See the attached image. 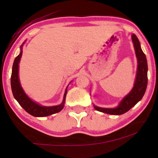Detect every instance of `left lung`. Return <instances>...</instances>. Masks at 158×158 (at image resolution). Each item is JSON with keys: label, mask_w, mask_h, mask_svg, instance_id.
I'll use <instances>...</instances> for the list:
<instances>
[{"label": "left lung", "mask_w": 158, "mask_h": 158, "mask_svg": "<svg viewBox=\"0 0 158 158\" xmlns=\"http://www.w3.org/2000/svg\"><path fill=\"white\" fill-rule=\"evenodd\" d=\"M132 41L134 43L135 53L137 58V63H138L137 77H136L133 89L126 97L123 98L120 104L116 108H103L94 106V108L97 110L112 115H120L125 114L131 109L132 107L135 106L139 100H141L144 95L148 83L147 60H146V55L141 50L139 40L135 34L132 35Z\"/></svg>", "instance_id": "8db88e82"}]
</instances>
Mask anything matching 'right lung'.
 <instances>
[{"instance_id": "1", "label": "right lung", "mask_w": 158, "mask_h": 158, "mask_svg": "<svg viewBox=\"0 0 158 158\" xmlns=\"http://www.w3.org/2000/svg\"><path fill=\"white\" fill-rule=\"evenodd\" d=\"M22 46H21V51L20 54L15 59L14 61L13 66H12V76H11V88H12V94L18 102L19 103L20 106L24 109L27 113H29L34 117H47L51 114L58 113L61 111L64 108L65 97L67 94V89L65 90L64 95V99L61 105L52 107H45L41 106L39 104L31 100L24 93L22 88H21V84L19 81V64L20 59H21V56H22Z\"/></svg>"}]
</instances>
